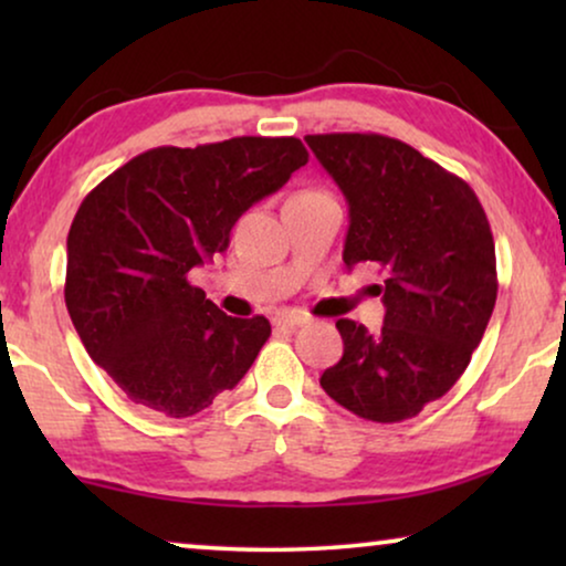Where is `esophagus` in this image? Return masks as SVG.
<instances>
[{"mask_svg": "<svg viewBox=\"0 0 566 566\" xmlns=\"http://www.w3.org/2000/svg\"><path fill=\"white\" fill-rule=\"evenodd\" d=\"M308 322V314L306 312H277L273 316V324L275 327H301V324Z\"/></svg>", "mask_w": 566, "mask_h": 566, "instance_id": "obj_1", "label": "esophagus"}]
</instances>
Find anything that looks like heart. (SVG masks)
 Returning a JSON list of instances; mask_svg holds the SVG:
<instances>
[{
	"instance_id": "heart-1",
	"label": "heart",
	"mask_w": 566,
	"mask_h": 566,
	"mask_svg": "<svg viewBox=\"0 0 566 566\" xmlns=\"http://www.w3.org/2000/svg\"><path fill=\"white\" fill-rule=\"evenodd\" d=\"M304 192H314V190H304Z\"/></svg>"
}]
</instances>
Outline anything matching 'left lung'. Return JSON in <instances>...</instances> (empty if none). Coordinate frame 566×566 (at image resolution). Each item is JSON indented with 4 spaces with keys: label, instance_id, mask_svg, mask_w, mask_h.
Returning <instances> with one entry per match:
<instances>
[{
    "label": "left lung",
    "instance_id": "left-lung-1",
    "mask_svg": "<svg viewBox=\"0 0 566 566\" xmlns=\"http://www.w3.org/2000/svg\"><path fill=\"white\" fill-rule=\"evenodd\" d=\"M306 144L350 208L345 265H378L386 306L378 332L337 319L345 353L319 384L363 420H409L451 391L490 324V221L467 180L399 138L314 134Z\"/></svg>",
    "mask_w": 566,
    "mask_h": 566
}]
</instances>
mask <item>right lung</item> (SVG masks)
Returning <instances> with one entry per match:
<instances>
[{"label": "right lung", "instance_id": "1", "mask_svg": "<svg viewBox=\"0 0 566 566\" xmlns=\"http://www.w3.org/2000/svg\"><path fill=\"white\" fill-rule=\"evenodd\" d=\"M306 161L293 136L157 146L82 200L66 239V308L130 401L192 417L242 381L270 322L227 316L190 270L227 252L239 216Z\"/></svg>", "mask_w": 566, "mask_h": 566}]
</instances>
